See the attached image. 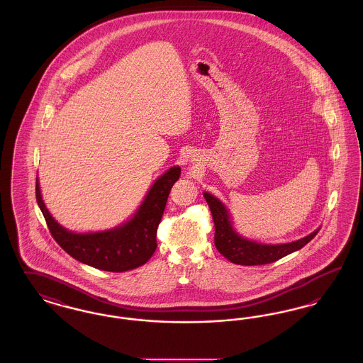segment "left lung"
Instances as JSON below:
<instances>
[{"label":"left lung","instance_id":"obj_1","mask_svg":"<svg viewBox=\"0 0 363 363\" xmlns=\"http://www.w3.org/2000/svg\"><path fill=\"white\" fill-rule=\"evenodd\" d=\"M208 207L211 209L212 219L215 223V246L216 249L234 264L238 265H262L269 264L284 256L302 249L306 243L317 235L318 230L313 231L305 238L290 243L280 245H264L259 242L250 241L240 235L231 223L230 213L225 204L211 193H204Z\"/></svg>","mask_w":363,"mask_h":363}]
</instances>
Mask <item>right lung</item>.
Segmentation results:
<instances>
[{
	"instance_id": "right-lung-1",
	"label": "right lung",
	"mask_w": 363,
	"mask_h": 363,
	"mask_svg": "<svg viewBox=\"0 0 363 363\" xmlns=\"http://www.w3.org/2000/svg\"><path fill=\"white\" fill-rule=\"evenodd\" d=\"M179 175L178 166L169 169L156 179L132 219L98 233L77 234L57 223L42 200L38 178L35 194L52 238L69 256L102 271L125 272L141 267L155 253L157 225Z\"/></svg>"
}]
</instances>
